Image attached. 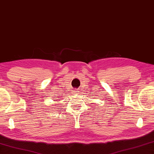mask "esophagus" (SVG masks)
<instances>
[{
    "label": "esophagus",
    "instance_id": "1",
    "mask_svg": "<svg viewBox=\"0 0 154 154\" xmlns=\"http://www.w3.org/2000/svg\"><path fill=\"white\" fill-rule=\"evenodd\" d=\"M73 92H74L75 94H79L80 92V90H79V89H75L73 91Z\"/></svg>",
    "mask_w": 154,
    "mask_h": 154
}]
</instances>
